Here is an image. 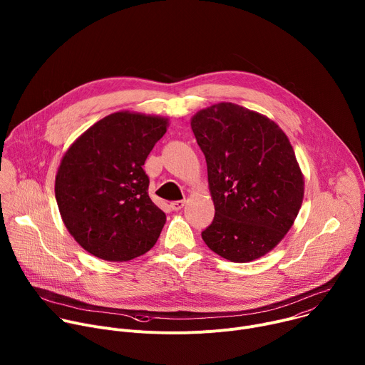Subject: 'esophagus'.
Here are the masks:
<instances>
[{"instance_id": "esophagus-1", "label": "esophagus", "mask_w": 365, "mask_h": 365, "mask_svg": "<svg viewBox=\"0 0 365 365\" xmlns=\"http://www.w3.org/2000/svg\"><path fill=\"white\" fill-rule=\"evenodd\" d=\"M185 203H186L185 200H175V202H172V203H170V207H172L173 211H180L182 207L185 206Z\"/></svg>"}]
</instances>
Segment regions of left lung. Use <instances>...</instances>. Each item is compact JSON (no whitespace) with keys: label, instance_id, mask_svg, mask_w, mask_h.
Listing matches in <instances>:
<instances>
[{"label":"left lung","instance_id":"obj_1","mask_svg":"<svg viewBox=\"0 0 365 365\" xmlns=\"http://www.w3.org/2000/svg\"><path fill=\"white\" fill-rule=\"evenodd\" d=\"M190 127L215 206L205 244L232 263L266 255L294 224L304 195L287 135L269 117L232 102L197 111Z\"/></svg>","mask_w":365,"mask_h":365}]
</instances>
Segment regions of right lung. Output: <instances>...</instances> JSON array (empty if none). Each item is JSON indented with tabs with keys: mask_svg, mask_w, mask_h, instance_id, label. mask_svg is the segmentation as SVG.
I'll return each mask as SVG.
<instances>
[{
	"mask_svg": "<svg viewBox=\"0 0 365 365\" xmlns=\"http://www.w3.org/2000/svg\"><path fill=\"white\" fill-rule=\"evenodd\" d=\"M169 118L134 111L103 117L82 133L61 160L55 195L75 241L106 262H130L158 241L166 215L148 196L143 170Z\"/></svg>",
	"mask_w": 365,
	"mask_h": 365,
	"instance_id": "1",
	"label": "right lung"
}]
</instances>
